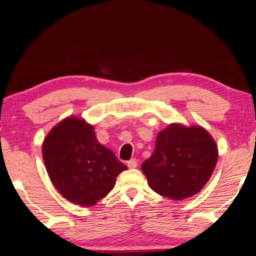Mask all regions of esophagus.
I'll list each match as a JSON object with an SVG mask.
<instances>
[{"label":"esophagus","instance_id":"34e87169","mask_svg":"<svg viewBox=\"0 0 256 256\" xmlns=\"http://www.w3.org/2000/svg\"><path fill=\"white\" fill-rule=\"evenodd\" d=\"M136 166H138V160L135 158H132V160H130L128 162V168H135Z\"/></svg>","mask_w":256,"mask_h":256}]
</instances>
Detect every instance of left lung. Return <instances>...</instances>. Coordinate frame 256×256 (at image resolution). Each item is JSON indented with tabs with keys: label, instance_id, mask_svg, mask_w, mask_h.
<instances>
[{
	"label": "left lung",
	"instance_id": "1",
	"mask_svg": "<svg viewBox=\"0 0 256 256\" xmlns=\"http://www.w3.org/2000/svg\"><path fill=\"white\" fill-rule=\"evenodd\" d=\"M218 160V148L201 126L170 124L158 133L155 150L142 164L150 187L162 197L182 200L208 182Z\"/></svg>",
	"mask_w": 256,
	"mask_h": 256
}]
</instances>
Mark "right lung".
Instances as JSON below:
<instances>
[{"label":"right lung","mask_w":256,"mask_h":256,"mask_svg":"<svg viewBox=\"0 0 256 256\" xmlns=\"http://www.w3.org/2000/svg\"><path fill=\"white\" fill-rule=\"evenodd\" d=\"M42 158L54 186L67 200L94 206L128 170L111 150L101 145L92 125L69 116L54 126L42 143Z\"/></svg>","instance_id":"obj_1"}]
</instances>
